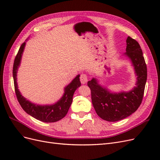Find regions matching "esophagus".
<instances>
[{
    "instance_id": "34e87169",
    "label": "esophagus",
    "mask_w": 160,
    "mask_h": 160,
    "mask_svg": "<svg viewBox=\"0 0 160 160\" xmlns=\"http://www.w3.org/2000/svg\"><path fill=\"white\" fill-rule=\"evenodd\" d=\"M80 81L81 82L82 84H85L88 81V75L86 74H81L80 76Z\"/></svg>"
}]
</instances>
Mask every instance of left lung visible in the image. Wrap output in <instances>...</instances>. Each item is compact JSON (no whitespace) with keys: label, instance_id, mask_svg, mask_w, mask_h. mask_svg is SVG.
Here are the masks:
<instances>
[{"label":"left lung","instance_id":"left-lung-1","mask_svg":"<svg viewBox=\"0 0 160 160\" xmlns=\"http://www.w3.org/2000/svg\"><path fill=\"white\" fill-rule=\"evenodd\" d=\"M125 56L132 61L137 76L135 86L128 92L112 93L93 78L88 81L91 101L99 117L108 122H118L126 118L136 111L143 99L147 81V66L142 50L138 41L128 37Z\"/></svg>","mask_w":160,"mask_h":160}]
</instances>
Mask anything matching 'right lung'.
Instances as JSON below:
<instances>
[{"instance_id": "obj_1", "label": "right lung", "mask_w": 160, "mask_h": 160, "mask_svg": "<svg viewBox=\"0 0 160 160\" xmlns=\"http://www.w3.org/2000/svg\"><path fill=\"white\" fill-rule=\"evenodd\" d=\"M25 45L26 42H24L19 49L15 59H14L12 69L14 90H15L18 101L23 110L34 118L46 123L56 122L63 118L68 112L72 103V96H73L75 91L81 86V82L79 80L80 75H77L75 78L73 79L68 85L65 87L63 95L55 104L40 105L31 103L21 95L18 89L17 82V71L21 64L22 55Z\"/></svg>"}]
</instances>
